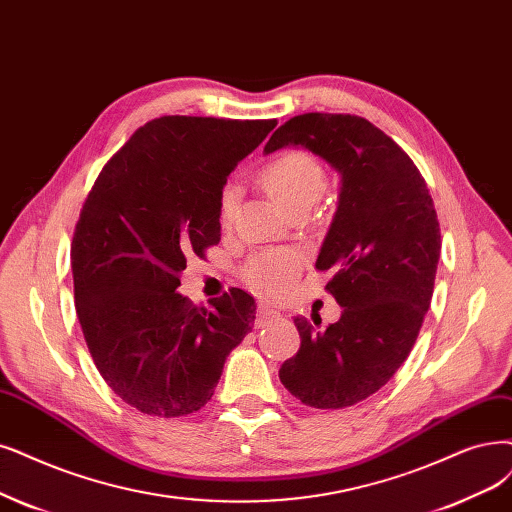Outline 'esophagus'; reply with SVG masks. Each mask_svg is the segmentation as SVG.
<instances>
[{"mask_svg":"<svg viewBox=\"0 0 512 512\" xmlns=\"http://www.w3.org/2000/svg\"><path fill=\"white\" fill-rule=\"evenodd\" d=\"M276 316H280L278 310H274L270 304H261L259 310H257V325H259V327L266 325L268 320H272V318H276Z\"/></svg>","mask_w":512,"mask_h":512,"instance_id":"1","label":"esophagus"}]
</instances>
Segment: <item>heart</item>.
Listing matches in <instances>:
<instances>
[{
  "mask_svg": "<svg viewBox=\"0 0 512 512\" xmlns=\"http://www.w3.org/2000/svg\"><path fill=\"white\" fill-rule=\"evenodd\" d=\"M266 192L285 208L287 213H308L323 196L327 187V173L323 164L306 151H285L272 158L259 173ZM240 200V187L227 181L217 200V219L223 227H230ZM299 272V261L289 253H259L246 261L244 278L249 285L263 293L285 291Z\"/></svg>",
  "mask_w": 512,
  "mask_h": 512,
  "instance_id": "heart-1",
  "label": "heart"
}]
</instances>
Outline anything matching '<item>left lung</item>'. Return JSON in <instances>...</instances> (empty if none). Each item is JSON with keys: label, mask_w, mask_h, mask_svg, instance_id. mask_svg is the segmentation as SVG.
<instances>
[{"label": "left lung", "mask_w": 512, "mask_h": 512, "mask_svg": "<svg viewBox=\"0 0 512 512\" xmlns=\"http://www.w3.org/2000/svg\"><path fill=\"white\" fill-rule=\"evenodd\" d=\"M301 145L342 175L333 223L316 259L342 316H295L297 354L280 382L316 409H344L380 390L409 356L430 308L441 255L434 202L418 166L369 120L304 113L282 124L266 154Z\"/></svg>", "instance_id": "left-lung-1"}]
</instances>
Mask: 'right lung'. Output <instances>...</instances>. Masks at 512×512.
<instances>
[{
	"instance_id": "right-lung-1",
	"label": "right lung",
	"mask_w": 512,
	"mask_h": 512,
	"mask_svg": "<svg viewBox=\"0 0 512 512\" xmlns=\"http://www.w3.org/2000/svg\"><path fill=\"white\" fill-rule=\"evenodd\" d=\"M276 120L162 116L103 166L71 242L75 312L107 386L158 418L204 407L225 356L253 329L255 299L232 289L198 308L177 287L189 255L221 240L217 200Z\"/></svg>"
}]
</instances>
